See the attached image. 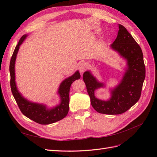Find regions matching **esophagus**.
<instances>
[{
	"label": "esophagus",
	"instance_id": "obj_1",
	"mask_svg": "<svg viewBox=\"0 0 157 157\" xmlns=\"http://www.w3.org/2000/svg\"><path fill=\"white\" fill-rule=\"evenodd\" d=\"M88 68V64L86 62H82L80 63L78 66V69L80 73H84Z\"/></svg>",
	"mask_w": 157,
	"mask_h": 157
}]
</instances>
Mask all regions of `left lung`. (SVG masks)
I'll list each match as a JSON object with an SVG mask.
<instances>
[{"instance_id":"1","label":"left lung","mask_w":157,"mask_h":157,"mask_svg":"<svg viewBox=\"0 0 157 157\" xmlns=\"http://www.w3.org/2000/svg\"><path fill=\"white\" fill-rule=\"evenodd\" d=\"M115 40L111 45L127 60L128 69L121 82L111 90V98L107 101L99 100L94 91L103 84L98 82L89 71L83 74V80L93 108L97 112L107 115H119L130 109L139 100L145 78L143 52L139 44L126 28L119 24Z\"/></svg>"}]
</instances>
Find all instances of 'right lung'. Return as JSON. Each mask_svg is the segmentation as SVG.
Listing matches in <instances>:
<instances>
[{"mask_svg":"<svg viewBox=\"0 0 157 157\" xmlns=\"http://www.w3.org/2000/svg\"><path fill=\"white\" fill-rule=\"evenodd\" d=\"M27 36L26 35H23L19 41L10 59V87L14 99L21 113L25 117L30 118L40 124H49L52 123L59 121L67 116L69 109V90L71 85L75 80L80 78L78 71H77L71 77L66 78L61 82L59 88L58 93L61 98V103L56 107L48 109L44 105L32 103L23 98L18 92L15 82V61L16 56L20 46Z\"/></svg>","mask_w":157,"mask_h":157,"instance_id":"obj_1","label":"right lung"}]
</instances>
